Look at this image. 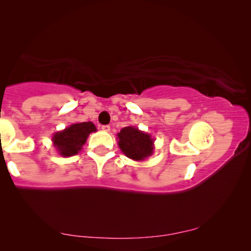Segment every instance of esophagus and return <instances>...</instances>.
Returning a JSON list of instances; mask_svg holds the SVG:
<instances>
[{
    "instance_id": "1",
    "label": "esophagus",
    "mask_w": 251,
    "mask_h": 251,
    "mask_svg": "<svg viewBox=\"0 0 251 251\" xmlns=\"http://www.w3.org/2000/svg\"><path fill=\"white\" fill-rule=\"evenodd\" d=\"M101 129H103L104 131H109L110 127H109V125H103L101 126Z\"/></svg>"
}]
</instances>
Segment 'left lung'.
<instances>
[{"label":"left lung","mask_w":251,"mask_h":251,"mask_svg":"<svg viewBox=\"0 0 251 251\" xmlns=\"http://www.w3.org/2000/svg\"><path fill=\"white\" fill-rule=\"evenodd\" d=\"M117 136L121 151L130 159L144 160L154 151V139L151 135L134 126L124 127Z\"/></svg>","instance_id":"1"}]
</instances>
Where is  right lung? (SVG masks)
I'll return each mask as SVG.
<instances>
[{
  "label": "right lung",
  "instance_id": "add662e5",
  "mask_svg": "<svg viewBox=\"0 0 251 251\" xmlns=\"http://www.w3.org/2000/svg\"><path fill=\"white\" fill-rule=\"evenodd\" d=\"M93 131H96V127L92 122L76 123L64 130L55 133L52 141L59 155L70 157L78 154L86 143L88 135Z\"/></svg>",
  "mask_w": 251,
  "mask_h": 251
}]
</instances>
